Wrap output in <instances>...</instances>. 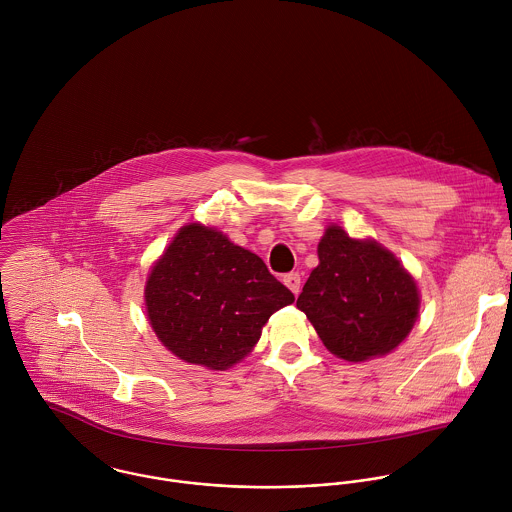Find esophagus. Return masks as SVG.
I'll return each mask as SVG.
<instances>
[{"label":"esophagus","mask_w":512,"mask_h":512,"mask_svg":"<svg viewBox=\"0 0 512 512\" xmlns=\"http://www.w3.org/2000/svg\"><path fill=\"white\" fill-rule=\"evenodd\" d=\"M284 284L292 290L293 295H297V293H299V286H301V278H299L297 272L286 274V276H284Z\"/></svg>","instance_id":"34e87169"}]
</instances>
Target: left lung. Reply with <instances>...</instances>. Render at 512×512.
Returning <instances> with one entry per match:
<instances>
[{
    "label": "left lung",
    "instance_id": "8db88e82",
    "mask_svg": "<svg viewBox=\"0 0 512 512\" xmlns=\"http://www.w3.org/2000/svg\"><path fill=\"white\" fill-rule=\"evenodd\" d=\"M317 256L297 309L323 345L351 363L394 351L420 311L418 286L400 260L376 240L351 238L335 224L325 230Z\"/></svg>",
    "mask_w": 512,
    "mask_h": 512
}]
</instances>
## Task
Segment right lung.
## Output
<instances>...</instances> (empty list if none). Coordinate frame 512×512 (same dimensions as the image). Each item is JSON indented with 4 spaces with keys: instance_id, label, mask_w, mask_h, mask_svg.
<instances>
[{
    "instance_id": "right-lung-1",
    "label": "right lung",
    "mask_w": 512,
    "mask_h": 512,
    "mask_svg": "<svg viewBox=\"0 0 512 512\" xmlns=\"http://www.w3.org/2000/svg\"><path fill=\"white\" fill-rule=\"evenodd\" d=\"M293 299L260 256L199 222L175 234L146 282L157 339L181 361L213 370L242 361L270 315Z\"/></svg>"
}]
</instances>
